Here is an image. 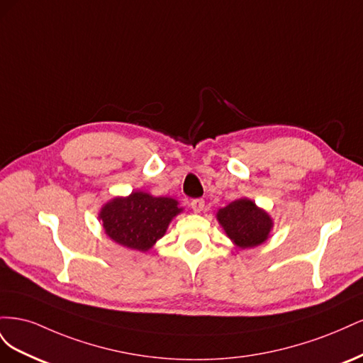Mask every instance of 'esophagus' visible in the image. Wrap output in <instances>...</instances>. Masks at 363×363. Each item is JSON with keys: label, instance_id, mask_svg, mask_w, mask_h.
<instances>
[{"label": "esophagus", "instance_id": "esophagus-1", "mask_svg": "<svg viewBox=\"0 0 363 363\" xmlns=\"http://www.w3.org/2000/svg\"><path fill=\"white\" fill-rule=\"evenodd\" d=\"M191 207L195 213H200L204 208V200L203 199H194L191 201Z\"/></svg>", "mask_w": 363, "mask_h": 363}]
</instances>
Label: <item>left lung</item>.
<instances>
[{
	"mask_svg": "<svg viewBox=\"0 0 363 363\" xmlns=\"http://www.w3.org/2000/svg\"><path fill=\"white\" fill-rule=\"evenodd\" d=\"M216 219L239 248H251L265 242L274 224L271 216L248 199L232 201L219 208Z\"/></svg>",
	"mask_w": 363,
	"mask_h": 363,
	"instance_id": "left-lung-1",
	"label": "left lung"
}]
</instances>
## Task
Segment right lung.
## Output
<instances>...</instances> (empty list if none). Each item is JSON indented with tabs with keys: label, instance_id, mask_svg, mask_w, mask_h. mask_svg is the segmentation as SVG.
Segmentation results:
<instances>
[{
	"label": "right lung",
	"instance_id": "right-lung-1",
	"mask_svg": "<svg viewBox=\"0 0 363 363\" xmlns=\"http://www.w3.org/2000/svg\"><path fill=\"white\" fill-rule=\"evenodd\" d=\"M183 211L168 196L131 192L116 196L101 207L100 219L106 235L130 250L148 251L164 235L175 215Z\"/></svg>",
	"mask_w": 363,
	"mask_h": 363
}]
</instances>
